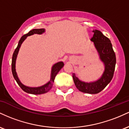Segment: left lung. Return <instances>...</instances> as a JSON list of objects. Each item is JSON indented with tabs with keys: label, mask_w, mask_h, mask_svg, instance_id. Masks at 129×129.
<instances>
[{
	"label": "left lung",
	"mask_w": 129,
	"mask_h": 129,
	"mask_svg": "<svg viewBox=\"0 0 129 129\" xmlns=\"http://www.w3.org/2000/svg\"><path fill=\"white\" fill-rule=\"evenodd\" d=\"M93 32L94 35L90 41L94 43L101 61L104 66L103 75L96 81L90 82L80 80L75 73L73 74V78L76 88L81 92L96 94L104 89L113 78L116 56L110 39L98 29H94Z\"/></svg>",
	"instance_id": "left-lung-1"
}]
</instances>
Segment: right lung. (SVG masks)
<instances>
[{"mask_svg":"<svg viewBox=\"0 0 129 129\" xmlns=\"http://www.w3.org/2000/svg\"><path fill=\"white\" fill-rule=\"evenodd\" d=\"M45 32V29L44 28H41V29H33L32 30L29 31L26 35H23V36H22V38H20V39L19 40L18 45H17V48H16V50H14V53H13V57H12V63H11V69H12V73L13 75V77L15 79V80L17 82V83L18 84V85L20 86V88H22L25 92L29 93V94H44V93H47L48 91H49L51 88H52L53 82H54V78L56 76L58 72L61 70L62 68L64 66V63L63 62L60 61L58 62L54 63V65L51 67V76H50V80L48 81L47 83H46L44 85H42V86L40 87H28L26 85H23V84L20 82V81L19 80L18 76H17V73H16V59H17V54H18L19 49L20 48V46H21L22 44L23 43V41L26 39L28 36H31V35H35V34H38V35H42Z\"/></svg>","mask_w":129,"mask_h":129,"instance_id":"add662e5","label":"right lung"}]
</instances>
